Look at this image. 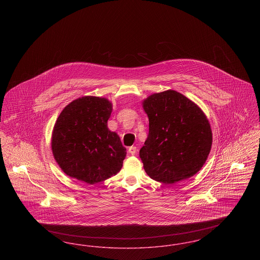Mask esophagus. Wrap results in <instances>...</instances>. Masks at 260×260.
I'll return each instance as SVG.
<instances>
[{"label":"esophagus","mask_w":260,"mask_h":260,"mask_svg":"<svg viewBox=\"0 0 260 260\" xmlns=\"http://www.w3.org/2000/svg\"><path fill=\"white\" fill-rule=\"evenodd\" d=\"M136 151H137V148H136V146H131L128 148V153L132 154V155H136Z\"/></svg>","instance_id":"obj_1"}]
</instances>
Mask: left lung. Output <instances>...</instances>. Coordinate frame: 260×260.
Wrapping results in <instances>:
<instances>
[{"label":"left lung","instance_id":"8db88e82","mask_svg":"<svg viewBox=\"0 0 260 260\" xmlns=\"http://www.w3.org/2000/svg\"><path fill=\"white\" fill-rule=\"evenodd\" d=\"M143 109L149 134L139 157L149 176L173 184L198 173L212 143L209 120L198 105L169 89L148 96Z\"/></svg>","mask_w":260,"mask_h":260}]
</instances>
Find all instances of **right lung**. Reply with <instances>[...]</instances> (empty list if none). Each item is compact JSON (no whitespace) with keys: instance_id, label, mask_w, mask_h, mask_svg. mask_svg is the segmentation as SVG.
<instances>
[{"instance_id":"obj_1","label":"right lung","mask_w":260,"mask_h":260,"mask_svg":"<svg viewBox=\"0 0 260 260\" xmlns=\"http://www.w3.org/2000/svg\"><path fill=\"white\" fill-rule=\"evenodd\" d=\"M111 112V102L98 96L75 99L62 110L53 127L51 150L67 175L94 184L121 171L126 149L107 127Z\"/></svg>"}]
</instances>
